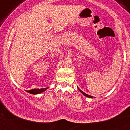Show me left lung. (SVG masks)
<instances>
[{
	"label": "left lung",
	"mask_w": 130,
	"mask_h": 130,
	"mask_svg": "<svg viewBox=\"0 0 130 130\" xmlns=\"http://www.w3.org/2000/svg\"><path fill=\"white\" fill-rule=\"evenodd\" d=\"M78 90H79V91L81 92V93H82L84 95V96H85L86 97H88V98H93V96H90V95H88V94H86V93H85L84 92H83L82 90H80V89H79V88H78Z\"/></svg>",
	"instance_id": "obj_1"
}]
</instances>
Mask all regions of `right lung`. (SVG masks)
<instances>
[{"label":"right lung","instance_id":"1","mask_svg":"<svg viewBox=\"0 0 130 130\" xmlns=\"http://www.w3.org/2000/svg\"><path fill=\"white\" fill-rule=\"evenodd\" d=\"M47 89V88H34V89H32V90H26V92L30 94H40V93L43 92L45 90H46Z\"/></svg>","mask_w":130,"mask_h":130}]
</instances>
